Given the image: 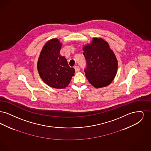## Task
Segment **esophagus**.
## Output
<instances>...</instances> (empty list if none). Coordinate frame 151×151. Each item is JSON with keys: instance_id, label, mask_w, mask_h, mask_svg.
Here are the masks:
<instances>
[{"instance_id": "obj_1", "label": "esophagus", "mask_w": 151, "mask_h": 151, "mask_svg": "<svg viewBox=\"0 0 151 151\" xmlns=\"http://www.w3.org/2000/svg\"><path fill=\"white\" fill-rule=\"evenodd\" d=\"M75 70L76 72H79L80 71V68H79V66H75Z\"/></svg>"}]
</instances>
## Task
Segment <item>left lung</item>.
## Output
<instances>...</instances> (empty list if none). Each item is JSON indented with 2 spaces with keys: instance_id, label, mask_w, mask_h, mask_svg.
I'll return each mask as SVG.
<instances>
[{
  "instance_id": "left-lung-1",
  "label": "left lung",
  "mask_w": 151,
  "mask_h": 151,
  "mask_svg": "<svg viewBox=\"0 0 151 151\" xmlns=\"http://www.w3.org/2000/svg\"><path fill=\"white\" fill-rule=\"evenodd\" d=\"M86 61V76L96 88L108 86L115 78L118 60L109 43L102 38H93L83 47Z\"/></svg>"
}]
</instances>
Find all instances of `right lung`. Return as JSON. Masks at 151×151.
<instances>
[{
    "mask_svg": "<svg viewBox=\"0 0 151 151\" xmlns=\"http://www.w3.org/2000/svg\"><path fill=\"white\" fill-rule=\"evenodd\" d=\"M62 46L59 39H51L43 46L37 62L38 72L42 81L56 89L68 86L75 72L69 67L65 58L60 55Z\"/></svg>",
    "mask_w": 151,
    "mask_h": 151,
    "instance_id": "1",
    "label": "right lung"
}]
</instances>
